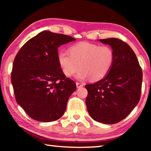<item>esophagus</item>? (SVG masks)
Wrapping results in <instances>:
<instances>
[{
	"mask_svg": "<svg viewBox=\"0 0 151 151\" xmlns=\"http://www.w3.org/2000/svg\"><path fill=\"white\" fill-rule=\"evenodd\" d=\"M76 87L77 88H81L82 86H83V84L80 83H76Z\"/></svg>",
	"mask_w": 151,
	"mask_h": 151,
	"instance_id": "1",
	"label": "esophagus"
}]
</instances>
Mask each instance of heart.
Segmentation results:
<instances>
[{
  "instance_id": "obj_1",
  "label": "heart",
  "mask_w": 151,
  "mask_h": 151,
  "mask_svg": "<svg viewBox=\"0 0 151 151\" xmlns=\"http://www.w3.org/2000/svg\"><path fill=\"white\" fill-rule=\"evenodd\" d=\"M115 60L114 50L109 45L79 42L71 45L68 52L60 50L57 53V61L64 75L70 77L77 75L81 81L91 78L97 81L108 75Z\"/></svg>"
}]
</instances>
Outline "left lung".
Here are the masks:
<instances>
[{
  "mask_svg": "<svg viewBox=\"0 0 151 151\" xmlns=\"http://www.w3.org/2000/svg\"><path fill=\"white\" fill-rule=\"evenodd\" d=\"M114 50L115 60L105 77L86 85V104L90 116L104 124H115L131 113L140 98L142 71L129 45L116 38L99 40Z\"/></svg>",
  "mask_w": 151,
  "mask_h": 151,
  "instance_id": "1",
  "label": "left lung"
}]
</instances>
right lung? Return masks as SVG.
I'll use <instances>...</instances> for the list:
<instances>
[{
    "instance_id": "add662e5",
    "label": "right lung",
    "mask_w": 151,
    "mask_h": 151,
    "mask_svg": "<svg viewBox=\"0 0 151 151\" xmlns=\"http://www.w3.org/2000/svg\"><path fill=\"white\" fill-rule=\"evenodd\" d=\"M75 39L50 31L40 32L14 58L11 83L17 103L36 121L51 122L65 113L75 82L66 78L57 61L58 48Z\"/></svg>"
}]
</instances>
